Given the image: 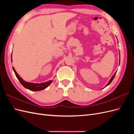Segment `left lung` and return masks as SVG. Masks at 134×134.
Wrapping results in <instances>:
<instances>
[{
    "label": "left lung",
    "instance_id": "left-lung-1",
    "mask_svg": "<svg viewBox=\"0 0 134 134\" xmlns=\"http://www.w3.org/2000/svg\"><path fill=\"white\" fill-rule=\"evenodd\" d=\"M116 72H115V73L114 74H113V75L112 76V78H111V79L110 80H109V82H108V83H107V84H106V87H107V86H108V85L109 84H110L111 82H112V81L113 80V78H115V75H116Z\"/></svg>",
    "mask_w": 134,
    "mask_h": 134
}]
</instances>
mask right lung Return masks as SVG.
I'll use <instances>...</instances> for the list:
<instances>
[{
	"mask_svg": "<svg viewBox=\"0 0 134 134\" xmlns=\"http://www.w3.org/2000/svg\"><path fill=\"white\" fill-rule=\"evenodd\" d=\"M11 60L12 62V55H11ZM13 69L14 70V73L17 76V78L19 80V81L21 83V84L22 85V86L29 90L30 91H40L44 90V89L46 88L49 85L52 83V80H49L48 82H44V83H30V82H27L26 81L23 80L20 76L17 74V72H16L15 70L14 67H13Z\"/></svg>",
	"mask_w": 134,
	"mask_h": 134,
	"instance_id": "obj_1",
	"label": "right lung"
}]
</instances>
